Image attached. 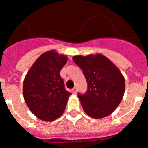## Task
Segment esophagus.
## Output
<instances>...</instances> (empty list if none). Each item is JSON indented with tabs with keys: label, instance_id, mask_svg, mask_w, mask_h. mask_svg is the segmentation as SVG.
I'll return each mask as SVG.
<instances>
[{
	"label": "esophagus",
	"instance_id": "obj_1",
	"mask_svg": "<svg viewBox=\"0 0 148 148\" xmlns=\"http://www.w3.org/2000/svg\"><path fill=\"white\" fill-rule=\"evenodd\" d=\"M72 92H73V94H76V93H77V88H76V87H74V88L72 89Z\"/></svg>",
	"mask_w": 148,
	"mask_h": 148
}]
</instances>
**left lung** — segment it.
Returning a JSON list of instances; mask_svg holds the SVG:
<instances>
[{
	"label": "left lung",
	"mask_w": 148,
	"mask_h": 148,
	"mask_svg": "<svg viewBox=\"0 0 148 148\" xmlns=\"http://www.w3.org/2000/svg\"><path fill=\"white\" fill-rule=\"evenodd\" d=\"M73 60L82 69L88 83L86 94L78 95L84 112L95 119L110 115L125 94V81L121 71L100 53L74 56Z\"/></svg>",
	"instance_id": "obj_1"
}]
</instances>
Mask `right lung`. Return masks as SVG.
Returning <instances> with one entry per match:
<instances>
[{
    "instance_id": "right-lung-1",
    "label": "right lung",
    "mask_w": 148,
    "mask_h": 148,
    "mask_svg": "<svg viewBox=\"0 0 148 148\" xmlns=\"http://www.w3.org/2000/svg\"><path fill=\"white\" fill-rule=\"evenodd\" d=\"M67 60L66 56L56 50L45 52L24 78L23 99L32 113L42 121H54L66 109L71 94L65 89L60 73Z\"/></svg>"
}]
</instances>
